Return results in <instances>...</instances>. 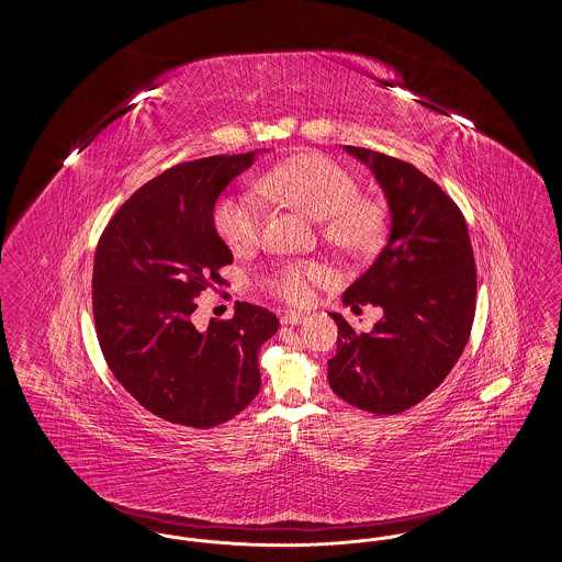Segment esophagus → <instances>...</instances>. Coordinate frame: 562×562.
I'll use <instances>...</instances> for the list:
<instances>
[{"instance_id":"esophagus-1","label":"esophagus","mask_w":562,"mask_h":562,"mask_svg":"<svg viewBox=\"0 0 562 562\" xmlns=\"http://www.w3.org/2000/svg\"><path fill=\"white\" fill-rule=\"evenodd\" d=\"M280 321H282L284 326H299L301 322L305 321V316H303V314H299V312H286Z\"/></svg>"}]
</instances>
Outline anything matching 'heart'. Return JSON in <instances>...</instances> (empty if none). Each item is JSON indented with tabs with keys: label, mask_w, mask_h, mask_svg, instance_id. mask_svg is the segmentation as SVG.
Returning a JSON list of instances; mask_svg holds the SVG:
<instances>
[{
	"label": "heart",
	"mask_w": 562,
	"mask_h": 562,
	"mask_svg": "<svg viewBox=\"0 0 562 562\" xmlns=\"http://www.w3.org/2000/svg\"><path fill=\"white\" fill-rule=\"evenodd\" d=\"M261 193L318 218L322 236L333 246L367 250L381 238V204L360 195L356 177L328 156L299 154L276 164L261 179ZM213 223L232 250H248L263 236V202L250 191L225 193L214 204ZM324 280L326 271L314 261H284L268 278L269 289L291 303L310 301L314 286Z\"/></svg>",
	"instance_id": "obj_1"
}]
</instances>
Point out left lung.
<instances>
[{
	"instance_id": "left-lung-1",
	"label": "left lung",
	"mask_w": 562,
	"mask_h": 562,
	"mask_svg": "<svg viewBox=\"0 0 562 562\" xmlns=\"http://www.w3.org/2000/svg\"><path fill=\"white\" fill-rule=\"evenodd\" d=\"M373 170L392 214L390 238L344 303L383 307L358 335L339 314L330 390L374 415H398L429 396L465 348L476 312V266L468 225L453 200L408 161L344 147Z\"/></svg>"
}]
</instances>
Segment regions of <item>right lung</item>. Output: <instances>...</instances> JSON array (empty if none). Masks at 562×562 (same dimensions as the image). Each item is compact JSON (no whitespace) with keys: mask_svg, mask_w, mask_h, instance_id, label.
Returning a JSON list of instances; mask_svg holds the SVG:
<instances>
[{"mask_svg":"<svg viewBox=\"0 0 562 562\" xmlns=\"http://www.w3.org/2000/svg\"><path fill=\"white\" fill-rule=\"evenodd\" d=\"M257 151L211 156L168 168L117 209L101 234L92 312L111 373L140 406L189 428L221 426L261 387L259 349L278 318L238 303L234 318L191 322L195 296L223 282L234 261L213 209Z\"/></svg>","mask_w":562,"mask_h":562,"instance_id":"obj_1","label":"right lung"}]
</instances>
